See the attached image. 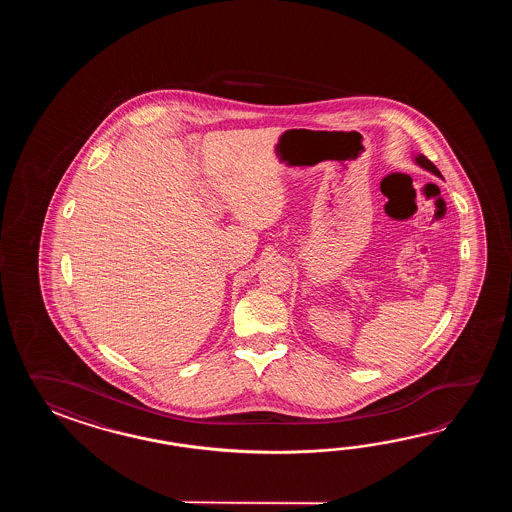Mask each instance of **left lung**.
I'll return each mask as SVG.
<instances>
[{"label":"left lung","instance_id":"8db88e82","mask_svg":"<svg viewBox=\"0 0 512 512\" xmlns=\"http://www.w3.org/2000/svg\"><path fill=\"white\" fill-rule=\"evenodd\" d=\"M414 161L419 164L421 168H425L428 172H432V174L437 175V177H441V172L435 168V164L432 163V161H428V159H426L425 155H421V153H419V155H415Z\"/></svg>","mask_w":512,"mask_h":512}]
</instances>
